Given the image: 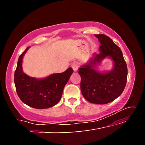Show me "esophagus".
I'll return each instance as SVG.
<instances>
[{
	"mask_svg": "<svg viewBox=\"0 0 145 145\" xmlns=\"http://www.w3.org/2000/svg\"><path fill=\"white\" fill-rule=\"evenodd\" d=\"M71 67H72V68L73 69V71H76L77 70H78V65L76 64V63H72V65H71Z\"/></svg>",
	"mask_w": 145,
	"mask_h": 145,
	"instance_id": "1",
	"label": "esophagus"
}]
</instances>
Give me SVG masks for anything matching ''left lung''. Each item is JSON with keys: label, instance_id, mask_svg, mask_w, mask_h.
Returning a JSON list of instances; mask_svg holds the SVG:
<instances>
[{"label": "left lung", "instance_id": "8db88e82", "mask_svg": "<svg viewBox=\"0 0 145 145\" xmlns=\"http://www.w3.org/2000/svg\"><path fill=\"white\" fill-rule=\"evenodd\" d=\"M101 43L100 53L96 55L90 63L78 69L80 75L81 92L89 102L97 104H108L122 94L127 79V67L120 47L104 34L94 35ZM110 56L114 67L108 73H100L94 69L97 62Z\"/></svg>", "mask_w": 145, "mask_h": 145}]
</instances>
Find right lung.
I'll return each mask as SVG.
<instances>
[{"label":"right lung","mask_w":145,"mask_h":145,"mask_svg":"<svg viewBox=\"0 0 145 145\" xmlns=\"http://www.w3.org/2000/svg\"><path fill=\"white\" fill-rule=\"evenodd\" d=\"M20 55L14 72V84L20 99L27 106L36 109L51 108L61 100L63 88L73 72L69 68L62 73L51 74L43 79L29 77L23 72L22 63L24 55Z\"/></svg>","instance_id":"add662e5"}]
</instances>
